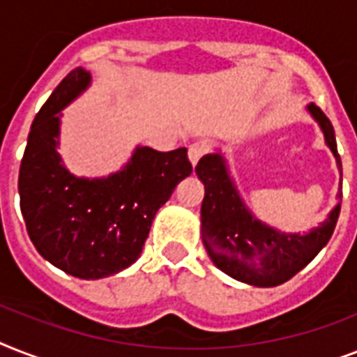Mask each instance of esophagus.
I'll list each match as a JSON object with an SVG mask.
<instances>
[{
  "label": "esophagus",
  "instance_id": "esophagus-1",
  "mask_svg": "<svg viewBox=\"0 0 357 357\" xmlns=\"http://www.w3.org/2000/svg\"><path fill=\"white\" fill-rule=\"evenodd\" d=\"M207 151V142H204V140H198V142H192V144L189 146V159L192 165H196V162L200 161L202 157H204V153Z\"/></svg>",
  "mask_w": 357,
  "mask_h": 357
}]
</instances>
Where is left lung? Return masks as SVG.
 Masks as SVG:
<instances>
[{
  "label": "left lung",
  "mask_w": 357,
  "mask_h": 357,
  "mask_svg": "<svg viewBox=\"0 0 357 357\" xmlns=\"http://www.w3.org/2000/svg\"><path fill=\"white\" fill-rule=\"evenodd\" d=\"M307 111L321 126L324 140L341 170L332 122L315 103H310ZM196 174L206 187L202 202L204 246L213 263L238 282L255 287L282 285L326 246L335 229L341 204L333 207L319 228L305 235L283 234L257 220L238 196L220 153L202 157ZM341 196L339 192L337 198Z\"/></svg>",
  "instance_id": "obj_1"
}]
</instances>
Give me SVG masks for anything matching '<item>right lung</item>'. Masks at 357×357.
Returning a JSON list of instances; mask_svg holds the SVG:
<instances>
[{
	"instance_id": "right-lung-1",
	"label": "right lung",
	"mask_w": 357,
	"mask_h": 357,
	"mask_svg": "<svg viewBox=\"0 0 357 357\" xmlns=\"http://www.w3.org/2000/svg\"><path fill=\"white\" fill-rule=\"evenodd\" d=\"M91 74L72 70L36 113L20 165V209L38 254L81 280H100L140 257L151 220L190 176L187 148L157 151L137 146L128 165L107 178H75L59 155L63 111Z\"/></svg>"
}]
</instances>
